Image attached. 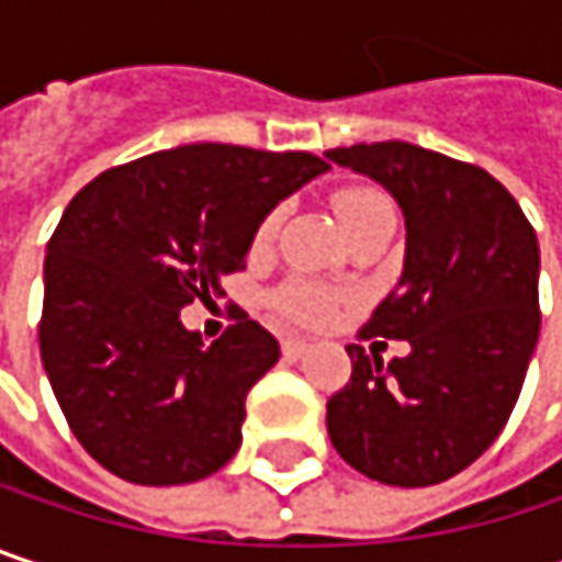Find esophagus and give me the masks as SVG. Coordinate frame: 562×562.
<instances>
[{
	"label": "esophagus",
	"mask_w": 562,
	"mask_h": 562,
	"mask_svg": "<svg viewBox=\"0 0 562 562\" xmlns=\"http://www.w3.org/2000/svg\"><path fill=\"white\" fill-rule=\"evenodd\" d=\"M305 351H308V341H305V338H299V335H285V338H282V355H285L289 361L302 358Z\"/></svg>",
	"instance_id": "obj_1"
}]
</instances>
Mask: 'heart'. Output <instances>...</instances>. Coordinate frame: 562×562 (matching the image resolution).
Here are the masks:
<instances>
[{
  "instance_id": "heart-1",
  "label": "heart",
  "mask_w": 562,
  "mask_h": 562,
  "mask_svg": "<svg viewBox=\"0 0 562 562\" xmlns=\"http://www.w3.org/2000/svg\"><path fill=\"white\" fill-rule=\"evenodd\" d=\"M381 204H387V198H384L381 191H374V188H341V191L335 194V211H338V217H341V224H345L348 231H351L358 221H364V217H368L374 207H381ZM277 227H280V211H270V214L260 221V227H257V237H254L257 247L270 244L273 234H277ZM273 308L282 312L285 318H292V322L322 325V322L335 312V292L308 280L282 282L280 289L273 292Z\"/></svg>"
}]
</instances>
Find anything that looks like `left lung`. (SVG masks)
<instances>
[{
    "mask_svg": "<svg viewBox=\"0 0 562 562\" xmlns=\"http://www.w3.org/2000/svg\"><path fill=\"white\" fill-rule=\"evenodd\" d=\"M325 156L403 207V277L358 338L409 341L391 364L348 345L351 381L328 400L331 446L374 482L439 485L498 439L520 396L540 335L537 234L479 166L400 139Z\"/></svg>",
    "mask_w": 562,
    "mask_h": 562,
    "instance_id": "1",
    "label": "left lung"
}]
</instances>
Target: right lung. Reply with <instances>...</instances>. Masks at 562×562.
<instances>
[{
  "label": "right lung",
  "mask_w": 562,
  "mask_h": 562,
  "mask_svg": "<svg viewBox=\"0 0 562 562\" xmlns=\"http://www.w3.org/2000/svg\"><path fill=\"white\" fill-rule=\"evenodd\" d=\"M328 169L312 153L194 143L83 184L48 240L42 364L77 442L133 485H188L240 449L280 341L247 312L211 345L178 318L244 270L260 221Z\"/></svg>",
  "instance_id": "add662e5"
}]
</instances>
